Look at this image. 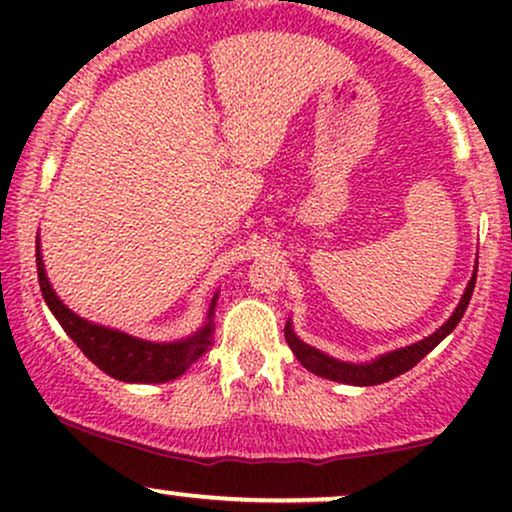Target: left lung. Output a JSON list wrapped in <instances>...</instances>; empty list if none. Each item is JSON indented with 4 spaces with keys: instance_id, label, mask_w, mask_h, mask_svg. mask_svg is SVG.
Segmentation results:
<instances>
[{
    "instance_id": "1",
    "label": "left lung",
    "mask_w": 512,
    "mask_h": 512,
    "mask_svg": "<svg viewBox=\"0 0 512 512\" xmlns=\"http://www.w3.org/2000/svg\"><path fill=\"white\" fill-rule=\"evenodd\" d=\"M474 284H477V269H474L472 279H469L467 289H464L460 303H457V308H455V313H452L436 332L428 334V337L421 339V342L404 346V349L387 351V354L373 358V361H368V363H346V361H339V358H334V356L322 354L320 349H315V346L305 344L303 339L296 337L291 320L286 322V327H284L286 342H289L291 351L296 354L298 361H301L303 366L310 370V373L320 375V378L334 380V383H344V385H358V387L387 383V380L397 378V375L407 373L409 368H414L416 363H419L421 358L428 354V351L436 349V346L443 342V339L448 337L452 330H455L457 322L462 320L464 310H467L469 301H472Z\"/></svg>"
}]
</instances>
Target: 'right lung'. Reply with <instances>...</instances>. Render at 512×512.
Masks as SVG:
<instances>
[{
    "instance_id": "right-lung-1",
    "label": "right lung",
    "mask_w": 512,
    "mask_h": 512,
    "mask_svg": "<svg viewBox=\"0 0 512 512\" xmlns=\"http://www.w3.org/2000/svg\"><path fill=\"white\" fill-rule=\"evenodd\" d=\"M35 262H38L40 291H43L52 315L57 317L62 330L74 339V344L88 356V361L96 363L110 378L122 380V383H168V380L180 378L211 346L214 308L219 293H214V298H211L207 322L195 334L178 339V342H146V339L132 337V334L113 330V327L96 325V322L69 310L45 274L40 238L35 243Z\"/></svg>"
}]
</instances>
